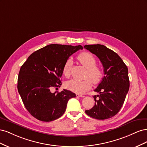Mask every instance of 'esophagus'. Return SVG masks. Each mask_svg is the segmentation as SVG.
<instances>
[{"instance_id": "1", "label": "esophagus", "mask_w": 147, "mask_h": 147, "mask_svg": "<svg viewBox=\"0 0 147 147\" xmlns=\"http://www.w3.org/2000/svg\"><path fill=\"white\" fill-rule=\"evenodd\" d=\"M76 96H77V97H84V95H82V94H78V93H77V94H76Z\"/></svg>"}]
</instances>
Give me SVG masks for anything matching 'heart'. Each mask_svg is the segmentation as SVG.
<instances>
[{
    "label": "heart",
    "mask_w": 147,
    "mask_h": 147,
    "mask_svg": "<svg viewBox=\"0 0 147 147\" xmlns=\"http://www.w3.org/2000/svg\"><path fill=\"white\" fill-rule=\"evenodd\" d=\"M78 59L81 64L87 69L85 75V77L87 78L82 81L72 80L67 82L65 86L70 91L82 94L91 89L92 82L94 84H97L101 82L104 77V71L99 67L96 65V59L90 53L87 52L81 53L78 56ZM72 65V60L70 58L67 60L64 64L63 74L66 78L70 77Z\"/></svg>",
    "instance_id": "heart-1"
}]
</instances>
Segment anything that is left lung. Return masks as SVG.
<instances>
[{
    "label": "left lung",
    "mask_w": 147,
    "mask_h": 147,
    "mask_svg": "<svg viewBox=\"0 0 147 147\" xmlns=\"http://www.w3.org/2000/svg\"><path fill=\"white\" fill-rule=\"evenodd\" d=\"M97 56L104 67V77L94 91L95 104L85 113L93 118L105 119L117 115L122 107L129 88L128 69L117 53L104 45H84Z\"/></svg>",
    "instance_id": "left-lung-1"
}]
</instances>
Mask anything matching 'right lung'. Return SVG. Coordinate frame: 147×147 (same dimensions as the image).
<instances>
[{"label": "right lung", "instance_id": "add662e5", "mask_svg": "<svg viewBox=\"0 0 147 147\" xmlns=\"http://www.w3.org/2000/svg\"><path fill=\"white\" fill-rule=\"evenodd\" d=\"M82 49L81 45L51 44L34 52L21 67L18 90L26 109L34 118L49 122L64 113L68 100L76 95L67 90L53 93L51 90L61 86L65 61Z\"/></svg>", "mask_w": 147, "mask_h": 147}]
</instances>
